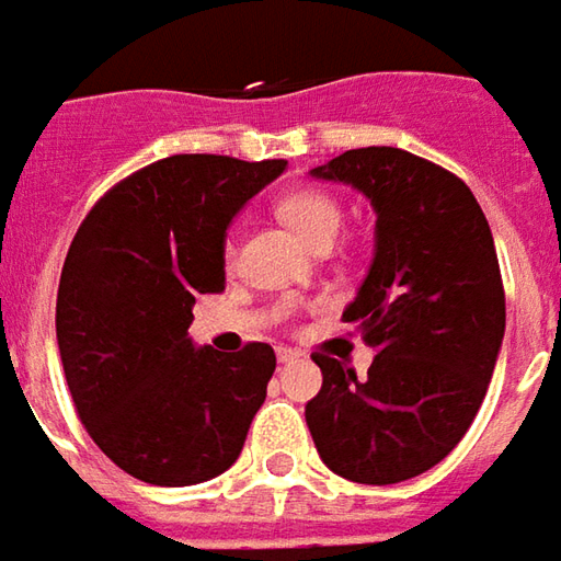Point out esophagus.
Instances as JSON below:
<instances>
[{"label":"esophagus","instance_id":"34e87169","mask_svg":"<svg viewBox=\"0 0 561 561\" xmlns=\"http://www.w3.org/2000/svg\"><path fill=\"white\" fill-rule=\"evenodd\" d=\"M299 358V352L296 348H277V360L280 364H289V360H296Z\"/></svg>","mask_w":561,"mask_h":561}]
</instances>
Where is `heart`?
Wrapping results in <instances>:
<instances>
[{
    "label": "heart",
    "mask_w": 561,
    "mask_h": 561,
    "mask_svg": "<svg viewBox=\"0 0 561 561\" xmlns=\"http://www.w3.org/2000/svg\"><path fill=\"white\" fill-rule=\"evenodd\" d=\"M274 213H277V219L289 225L311 247L330 243L342 221L340 203L333 201L330 194H324V191H314V187H299V191L284 194L280 201L274 203ZM234 240L228 237L225 240V262L234 265Z\"/></svg>",
    "instance_id": "b5f03b06"
}]
</instances>
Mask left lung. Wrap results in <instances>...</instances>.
<instances>
[{
    "label": "left lung",
    "instance_id": "8db88e82",
    "mask_svg": "<svg viewBox=\"0 0 561 561\" xmlns=\"http://www.w3.org/2000/svg\"><path fill=\"white\" fill-rule=\"evenodd\" d=\"M377 209V253L342 321L377 348L358 379L324 352L306 404L336 476L394 484L442 463L482 408L506 330L497 250L463 179L401 148H358L311 169Z\"/></svg>",
    "mask_w": 561,
    "mask_h": 561
}]
</instances>
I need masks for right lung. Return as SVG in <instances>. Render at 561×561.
<instances>
[{"mask_svg": "<svg viewBox=\"0 0 561 561\" xmlns=\"http://www.w3.org/2000/svg\"><path fill=\"white\" fill-rule=\"evenodd\" d=\"M287 160L175 153L89 209L58 287V348L85 432L123 472L184 488L243 450L274 374L268 342L194 348L197 293L225 289V231Z\"/></svg>", "mask_w": 561, "mask_h": 561, "instance_id": "right-lung-1", "label": "right lung"}]
</instances>
